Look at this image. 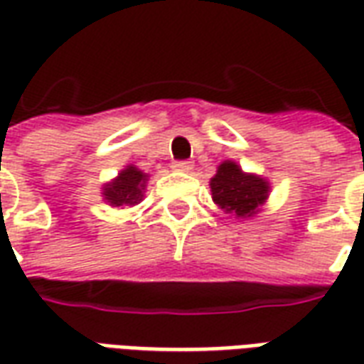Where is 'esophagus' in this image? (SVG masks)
Segmentation results:
<instances>
[{
	"mask_svg": "<svg viewBox=\"0 0 364 364\" xmlns=\"http://www.w3.org/2000/svg\"><path fill=\"white\" fill-rule=\"evenodd\" d=\"M175 171H191L193 166H191V161H173V166H171Z\"/></svg>",
	"mask_w": 364,
	"mask_h": 364,
	"instance_id": "1",
	"label": "esophagus"
}]
</instances>
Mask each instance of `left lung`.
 I'll return each mask as SVG.
<instances>
[{
    "mask_svg": "<svg viewBox=\"0 0 364 364\" xmlns=\"http://www.w3.org/2000/svg\"><path fill=\"white\" fill-rule=\"evenodd\" d=\"M214 205L234 220H250L261 213L271 193V183L257 173H247L236 161L226 159L210 179Z\"/></svg>",
    "mask_w": 364,
    "mask_h": 364,
    "instance_id": "1",
    "label": "left lung"
}]
</instances>
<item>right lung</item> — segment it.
Returning <instances> with one entry per match:
<instances>
[{"mask_svg":"<svg viewBox=\"0 0 364 364\" xmlns=\"http://www.w3.org/2000/svg\"><path fill=\"white\" fill-rule=\"evenodd\" d=\"M148 179L150 175L144 173L142 169H138L132 164H128L124 169H120V173L114 179L101 187V197L107 205L114 208L134 206L144 198Z\"/></svg>","mask_w":364,"mask_h":364,"instance_id":"1","label":"right lung"}]
</instances>
